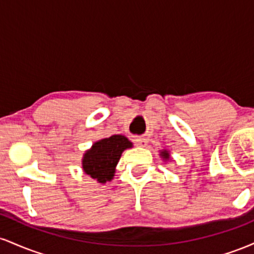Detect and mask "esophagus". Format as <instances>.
<instances>
[{"label": "esophagus", "mask_w": 254, "mask_h": 254, "mask_svg": "<svg viewBox=\"0 0 254 254\" xmlns=\"http://www.w3.org/2000/svg\"><path fill=\"white\" fill-rule=\"evenodd\" d=\"M147 142H148V139L143 136H138V137H135V138H133V143L139 145V147H144V145L147 144Z\"/></svg>", "instance_id": "34e87169"}]
</instances>
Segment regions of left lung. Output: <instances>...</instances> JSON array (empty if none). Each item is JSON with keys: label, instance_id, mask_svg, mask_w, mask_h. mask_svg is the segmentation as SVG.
Wrapping results in <instances>:
<instances>
[{"label": "left lung", "instance_id": "obj_1", "mask_svg": "<svg viewBox=\"0 0 254 254\" xmlns=\"http://www.w3.org/2000/svg\"><path fill=\"white\" fill-rule=\"evenodd\" d=\"M162 157H165V159H168V157H170V154L167 153V151H162Z\"/></svg>", "mask_w": 254, "mask_h": 254}]
</instances>
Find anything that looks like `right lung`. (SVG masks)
<instances>
[{
	"label": "right lung",
	"mask_w": 254,
	"mask_h": 254,
	"mask_svg": "<svg viewBox=\"0 0 254 254\" xmlns=\"http://www.w3.org/2000/svg\"><path fill=\"white\" fill-rule=\"evenodd\" d=\"M131 147L132 143L122 135H113L109 138L100 139L83 155L82 168L84 173L99 183L110 182L115 176L116 165L118 164L122 153Z\"/></svg>",
	"instance_id": "obj_1"
}]
</instances>
